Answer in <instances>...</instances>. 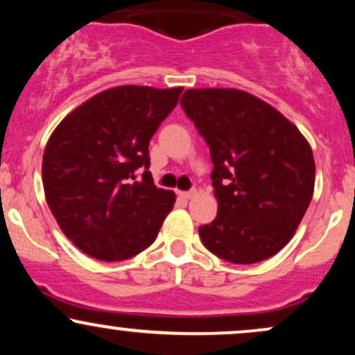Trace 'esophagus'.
Segmentation results:
<instances>
[{
    "mask_svg": "<svg viewBox=\"0 0 355 355\" xmlns=\"http://www.w3.org/2000/svg\"><path fill=\"white\" fill-rule=\"evenodd\" d=\"M178 195H180L182 198H185V200H189L195 195V190H189V191H178Z\"/></svg>",
    "mask_w": 355,
    "mask_h": 355,
    "instance_id": "obj_1",
    "label": "esophagus"
}]
</instances>
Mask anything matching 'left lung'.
Listing matches in <instances>:
<instances>
[{"instance_id": "left-lung-1", "label": "left lung", "mask_w": 355, "mask_h": 355, "mask_svg": "<svg viewBox=\"0 0 355 355\" xmlns=\"http://www.w3.org/2000/svg\"><path fill=\"white\" fill-rule=\"evenodd\" d=\"M180 105L210 146L214 222L198 229L211 254L257 263L291 242L313 195L315 162L279 110L235 88H191Z\"/></svg>"}]
</instances>
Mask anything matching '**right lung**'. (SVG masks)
Returning a JSON list of instances; mask_svg holds the SVG:
<instances>
[{
    "mask_svg": "<svg viewBox=\"0 0 355 355\" xmlns=\"http://www.w3.org/2000/svg\"><path fill=\"white\" fill-rule=\"evenodd\" d=\"M182 89H105L51 133L42 165L44 197L61 232L93 259L115 262L140 254L173 209V191L153 185L148 144ZM138 168L146 170L141 181Z\"/></svg>",
    "mask_w": 355,
    "mask_h": 355,
    "instance_id": "obj_1",
    "label": "right lung"
}]
</instances>
